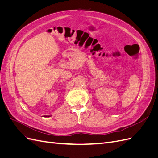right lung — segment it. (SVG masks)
Wrapping results in <instances>:
<instances>
[{
    "mask_svg": "<svg viewBox=\"0 0 158 158\" xmlns=\"http://www.w3.org/2000/svg\"><path fill=\"white\" fill-rule=\"evenodd\" d=\"M44 117H51V116L49 115V116H44Z\"/></svg>",
    "mask_w": 158,
    "mask_h": 158,
    "instance_id": "1",
    "label": "right lung"
}]
</instances>
